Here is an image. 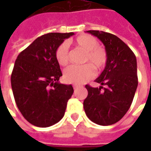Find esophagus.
<instances>
[{
  "label": "esophagus",
  "mask_w": 151,
  "mask_h": 151,
  "mask_svg": "<svg viewBox=\"0 0 151 151\" xmlns=\"http://www.w3.org/2000/svg\"><path fill=\"white\" fill-rule=\"evenodd\" d=\"M79 87V86H78V85H73V89H74V90H76V89H78Z\"/></svg>",
  "instance_id": "1"
}]
</instances>
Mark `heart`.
<instances>
[{"label": "heart", "mask_w": 151, "mask_h": 151, "mask_svg": "<svg viewBox=\"0 0 151 151\" xmlns=\"http://www.w3.org/2000/svg\"><path fill=\"white\" fill-rule=\"evenodd\" d=\"M72 43L78 47L86 51L84 63L82 66H71L64 73L66 82L75 85L83 84L92 79L95 75V70H102L108 61V54L103 47L99 46V40L91 35L83 34L76 37ZM56 59L60 65L66 66L69 63V47L66 43L60 44L56 50Z\"/></svg>", "instance_id": "obj_1"}]
</instances>
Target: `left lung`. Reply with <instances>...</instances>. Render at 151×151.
I'll return each mask as SVG.
<instances>
[{
  "instance_id": "obj_1",
  "label": "left lung",
  "mask_w": 151,
  "mask_h": 151,
  "mask_svg": "<svg viewBox=\"0 0 151 151\" xmlns=\"http://www.w3.org/2000/svg\"><path fill=\"white\" fill-rule=\"evenodd\" d=\"M87 32L104 44L108 61L104 70L95 80L101 86L95 88L86 85L88 95L83 107L87 117L94 123L111 125L118 122L132 104L138 84L136 56L115 35L99 31Z\"/></svg>"
}]
</instances>
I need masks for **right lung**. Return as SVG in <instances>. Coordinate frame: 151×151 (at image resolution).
<instances>
[{
    "mask_svg": "<svg viewBox=\"0 0 151 151\" xmlns=\"http://www.w3.org/2000/svg\"><path fill=\"white\" fill-rule=\"evenodd\" d=\"M69 33H48L37 38L19 53L11 74V86L19 111L35 126H52L65 115L71 85L59 83L62 73L56 50Z\"/></svg>",
    "mask_w": 151,
    "mask_h": 151,
    "instance_id": "obj_1",
    "label": "right lung"
}]
</instances>
